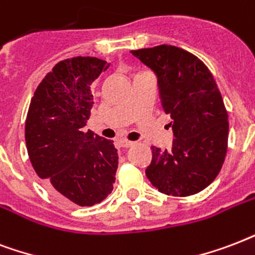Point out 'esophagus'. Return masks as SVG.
<instances>
[{
  "instance_id": "1",
  "label": "esophagus",
  "mask_w": 255,
  "mask_h": 255,
  "mask_svg": "<svg viewBox=\"0 0 255 255\" xmlns=\"http://www.w3.org/2000/svg\"><path fill=\"white\" fill-rule=\"evenodd\" d=\"M118 143H120V146H121V147H130V146L134 145L133 141H128V139H120V141H118Z\"/></svg>"
}]
</instances>
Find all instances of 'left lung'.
I'll list each match as a JSON object with an SVG mask.
<instances>
[{"label": "left lung", "instance_id": "1", "mask_svg": "<svg viewBox=\"0 0 255 255\" xmlns=\"http://www.w3.org/2000/svg\"><path fill=\"white\" fill-rule=\"evenodd\" d=\"M131 53L158 77L175 137L170 151L151 146L146 175L163 194H197L216 179L228 151V110L216 80L198 57L181 47L158 45Z\"/></svg>", "mask_w": 255, "mask_h": 255}]
</instances>
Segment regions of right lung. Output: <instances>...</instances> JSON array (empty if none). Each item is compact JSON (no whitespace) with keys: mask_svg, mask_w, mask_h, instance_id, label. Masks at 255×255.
<instances>
[{"mask_svg":"<svg viewBox=\"0 0 255 255\" xmlns=\"http://www.w3.org/2000/svg\"><path fill=\"white\" fill-rule=\"evenodd\" d=\"M110 64L96 57L58 62L34 92L25 141L30 162L47 190L65 202L93 206L116 182L113 141L84 131L93 108L92 88Z\"/></svg>","mask_w":255,"mask_h":255,"instance_id":"1","label":"right lung"}]
</instances>
